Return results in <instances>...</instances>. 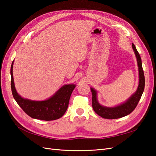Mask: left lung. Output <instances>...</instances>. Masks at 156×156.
<instances>
[{"label":"left lung","instance_id":"1","mask_svg":"<svg viewBox=\"0 0 156 156\" xmlns=\"http://www.w3.org/2000/svg\"><path fill=\"white\" fill-rule=\"evenodd\" d=\"M132 49L136 55V60H137L138 72H139V83L138 88L129 97L128 99L122 103L115 107H106L100 104L98 102L97 97V91L93 87H90V90L92 92V106L94 111L98 115L102 117L103 119H116L124 117L130 114L137 106L139 101L141 98L145 87V78H144V71L142 68V59L140 58L139 53L136 48L134 44H132Z\"/></svg>","mask_w":156,"mask_h":156}]
</instances>
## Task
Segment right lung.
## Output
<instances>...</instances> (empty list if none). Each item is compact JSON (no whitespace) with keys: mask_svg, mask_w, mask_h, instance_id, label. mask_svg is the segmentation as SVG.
<instances>
[{"mask_svg":"<svg viewBox=\"0 0 156 156\" xmlns=\"http://www.w3.org/2000/svg\"><path fill=\"white\" fill-rule=\"evenodd\" d=\"M13 64L10 68L11 89L13 97L22 109L33 119L54 120L62 117L66 112L75 84L63 85L51 97L44 101H34L22 97L15 88L13 78Z\"/></svg>","mask_w":156,"mask_h":156,"instance_id":"obj_1","label":"right lung"}]
</instances>
